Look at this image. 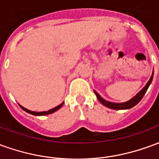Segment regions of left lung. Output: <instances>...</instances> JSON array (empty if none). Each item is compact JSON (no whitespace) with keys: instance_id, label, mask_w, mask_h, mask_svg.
Returning <instances> with one entry per match:
<instances>
[{"instance_id":"obj_1","label":"left lung","mask_w":159,"mask_h":159,"mask_svg":"<svg viewBox=\"0 0 159 159\" xmlns=\"http://www.w3.org/2000/svg\"><path fill=\"white\" fill-rule=\"evenodd\" d=\"M152 77H153V73H152V75L150 77V79L149 81L147 82V85L144 87L142 89L140 90L139 93H137L136 95L134 97H133L132 99L129 101H127V102H123V103H111V102H109V101H107V100H105L104 99H102L101 97L98 94V93H96L95 91H94V93L96 94L97 98H98V100H100V102L102 105H104L105 107H108V108H111V109H113V110H124V109H130V108H132L134 107L135 105L140 102L141 99L143 98L144 94L146 93L147 92V89H148V87L150 86L151 83H152Z\"/></svg>"}]
</instances>
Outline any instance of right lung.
<instances>
[{
	"label": "right lung",
	"mask_w": 159,
	"mask_h": 159,
	"mask_svg": "<svg viewBox=\"0 0 159 159\" xmlns=\"http://www.w3.org/2000/svg\"><path fill=\"white\" fill-rule=\"evenodd\" d=\"M63 104H64V102H63L62 104H60V105H59V106H58V107H54V108H52V109H51V110L48 111H41V112H37V111H30V110H28V109L25 108V107H23L22 106H20V105H19V107H21L23 110L25 111L26 112H28V113H30V114H32V115H35V116H45V115H48V114L53 113L54 111H58L59 109H60V108H61V107L63 106Z\"/></svg>",
	"instance_id": "add662e5"
}]
</instances>
